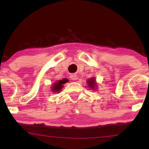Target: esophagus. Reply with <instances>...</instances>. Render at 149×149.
Masks as SVG:
<instances>
[{"mask_svg":"<svg viewBox=\"0 0 149 149\" xmlns=\"http://www.w3.org/2000/svg\"><path fill=\"white\" fill-rule=\"evenodd\" d=\"M70 78H71V79L75 80L77 79V76L76 74H71V76H70Z\"/></svg>","mask_w":149,"mask_h":149,"instance_id":"esophagus-1","label":"esophagus"}]
</instances>
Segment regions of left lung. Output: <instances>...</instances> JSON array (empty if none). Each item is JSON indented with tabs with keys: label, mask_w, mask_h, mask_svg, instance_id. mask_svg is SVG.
Segmentation results:
<instances>
[{
	"label": "left lung",
	"mask_w": 149,
	"mask_h": 149,
	"mask_svg": "<svg viewBox=\"0 0 149 149\" xmlns=\"http://www.w3.org/2000/svg\"><path fill=\"white\" fill-rule=\"evenodd\" d=\"M88 83L89 85L88 86L90 87V88H92V89H94L95 88V87L96 86V82H95V80L94 78H91L90 80H88Z\"/></svg>",
	"instance_id": "left-lung-1"
}]
</instances>
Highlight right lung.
I'll return each mask as SVG.
<instances>
[{"instance_id":"1","label":"right lung","mask_w":149,"mask_h":149,"mask_svg":"<svg viewBox=\"0 0 149 149\" xmlns=\"http://www.w3.org/2000/svg\"><path fill=\"white\" fill-rule=\"evenodd\" d=\"M68 81V80L66 79H63L61 80H59L57 83H54V85H52V91L53 92H59L61 90V89L63 88V85L64 83H66Z\"/></svg>"}]
</instances>
